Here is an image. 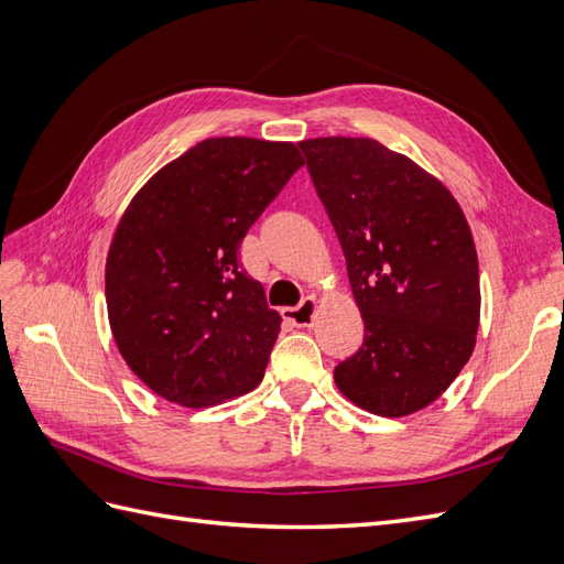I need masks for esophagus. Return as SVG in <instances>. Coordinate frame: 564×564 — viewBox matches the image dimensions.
I'll return each mask as SVG.
<instances>
[{
    "label": "esophagus",
    "mask_w": 564,
    "mask_h": 564,
    "mask_svg": "<svg viewBox=\"0 0 564 564\" xmlns=\"http://www.w3.org/2000/svg\"><path fill=\"white\" fill-rule=\"evenodd\" d=\"M315 311H317V299L308 296L303 299L296 308H284L282 315L289 324H294V327H313Z\"/></svg>",
    "instance_id": "obj_1"
}]
</instances>
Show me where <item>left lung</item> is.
Masks as SVG:
<instances>
[{
	"instance_id": "left-lung-1",
	"label": "left lung",
	"mask_w": 564,
	"mask_h": 564,
	"mask_svg": "<svg viewBox=\"0 0 564 564\" xmlns=\"http://www.w3.org/2000/svg\"><path fill=\"white\" fill-rule=\"evenodd\" d=\"M315 191L346 256L365 340L334 369L344 395L379 416L435 402L470 360L480 270L454 195L373 139L301 141Z\"/></svg>"
}]
</instances>
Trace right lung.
<instances>
[{
  "label": "right lung",
  "mask_w": 564,
  "mask_h": 564,
  "mask_svg": "<svg viewBox=\"0 0 564 564\" xmlns=\"http://www.w3.org/2000/svg\"><path fill=\"white\" fill-rule=\"evenodd\" d=\"M299 166L294 143L207 139L162 166L119 218L106 261L110 329L160 398L197 409L261 383L282 317L237 249Z\"/></svg>",
  "instance_id": "right-lung-1"
}]
</instances>
